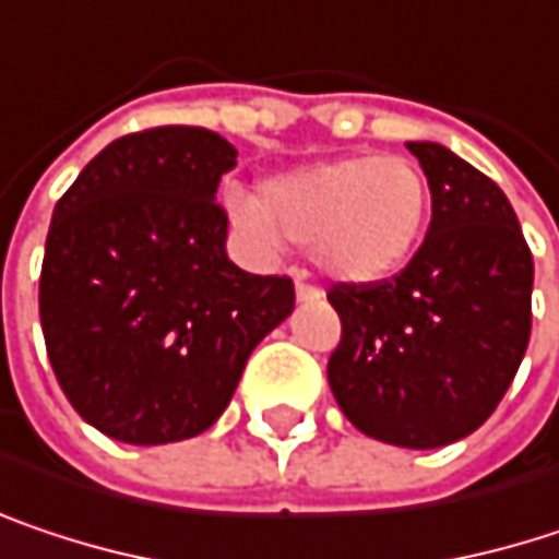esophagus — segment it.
<instances>
[{
  "label": "esophagus",
  "instance_id": "34e87169",
  "mask_svg": "<svg viewBox=\"0 0 559 559\" xmlns=\"http://www.w3.org/2000/svg\"><path fill=\"white\" fill-rule=\"evenodd\" d=\"M320 297H323V290H320L317 284L297 278V300H300V304H307V300H320Z\"/></svg>",
  "mask_w": 559,
  "mask_h": 559
}]
</instances>
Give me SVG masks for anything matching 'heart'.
<instances>
[{"mask_svg":"<svg viewBox=\"0 0 559 559\" xmlns=\"http://www.w3.org/2000/svg\"><path fill=\"white\" fill-rule=\"evenodd\" d=\"M229 221L259 252L310 242L323 272L352 284L396 275L423 242L429 185L400 156H338L272 176L229 201Z\"/></svg>","mask_w":559,"mask_h":559,"instance_id":"1","label":"heart"}]
</instances>
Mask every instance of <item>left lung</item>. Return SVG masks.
I'll list each match as a JSON object with an SVG mask.
<instances>
[{"mask_svg": "<svg viewBox=\"0 0 559 559\" xmlns=\"http://www.w3.org/2000/svg\"><path fill=\"white\" fill-rule=\"evenodd\" d=\"M429 178L431 224L386 281L332 284L338 409L396 448H441L492 416L532 338V249L502 188L441 143H406Z\"/></svg>", "mask_w": 559, "mask_h": 559, "instance_id": "1", "label": "left lung"}]
</instances>
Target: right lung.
<instances>
[{"label":"right lung","instance_id":"1","mask_svg":"<svg viewBox=\"0 0 559 559\" xmlns=\"http://www.w3.org/2000/svg\"><path fill=\"white\" fill-rule=\"evenodd\" d=\"M233 166L214 130H140L108 143L53 207L47 358L108 438L169 444L211 429L252 348L294 310V281L229 262L217 185Z\"/></svg>","mask_w":559,"mask_h":559}]
</instances>
